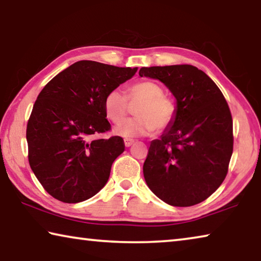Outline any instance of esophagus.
Masks as SVG:
<instances>
[{
  "instance_id": "obj_1",
  "label": "esophagus",
  "mask_w": 261,
  "mask_h": 261,
  "mask_svg": "<svg viewBox=\"0 0 261 261\" xmlns=\"http://www.w3.org/2000/svg\"><path fill=\"white\" fill-rule=\"evenodd\" d=\"M134 143H135L134 139H130V138H125V139H124V145H125L126 147H130L131 145L134 144Z\"/></svg>"
}]
</instances>
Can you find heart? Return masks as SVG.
<instances>
[{
    "mask_svg": "<svg viewBox=\"0 0 261 261\" xmlns=\"http://www.w3.org/2000/svg\"><path fill=\"white\" fill-rule=\"evenodd\" d=\"M129 102H141L135 109L136 117L129 118L116 126L117 135L125 138L152 134L158 129L165 130L175 115V107L169 98L163 95V88L154 81H140L126 88L125 94L113 90L105 96L103 107L113 123H120L126 116Z\"/></svg>",
    "mask_w": 261,
    "mask_h": 261,
    "instance_id": "heart-1",
    "label": "heart"
}]
</instances>
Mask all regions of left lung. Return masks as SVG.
Listing matches in <instances>:
<instances>
[{"label":"left lung","instance_id":"8db88e82","mask_svg":"<svg viewBox=\"0 0 261 261\" xmlns=\"http://www.w3.org/2000/svg\"><path fill=\"white\" fill-rule=\"evenodd\" d=\"M139 76L161 81L177 100L175 120L149 146L145 180L171 206L199 204L228 174L233 135L227 101L216 84L193 65L141 68Z\"/></svg>","mask_w":261,"mask_h":261}]
</instances>
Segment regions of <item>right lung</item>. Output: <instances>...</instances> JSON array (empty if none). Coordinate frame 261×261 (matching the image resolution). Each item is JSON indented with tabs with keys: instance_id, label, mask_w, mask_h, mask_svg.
<instances>
[{
	"instance_id": "right-lung-1",
	"label": "right lung",
	"mask_w": 261,
	"mask_h": 261,
	"mask_svg": "<svg viewBox=\"0 0 261 261\" xmlns=\"http://www.w3.org/2000/svg\"><path fill=\"white\" fill-rule=\"evenodd\" d=\"M136 72L137 68L79 61L39 93L26 127L29 162L55 199L76 204L107 183L113 162L125 146L120 136L98 137L112 130L105 96Z\"/></svg>"
}]
</instances>
